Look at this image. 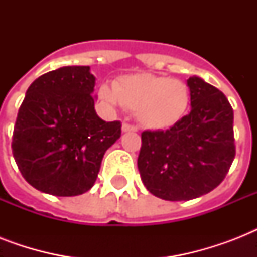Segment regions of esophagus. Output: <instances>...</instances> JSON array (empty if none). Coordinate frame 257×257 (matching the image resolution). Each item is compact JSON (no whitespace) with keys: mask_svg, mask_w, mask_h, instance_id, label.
<instances>
[{"mask_svg":"<svg viewBox=\"0 0 257 257\" xmlns=\"http://www.w3.org/2000/svg\"><path fill=\"white\" fill-rule=\"evenodd\" d=\"M122 132H137V126L128 124V122H124L122 124Z\"/></svg>","mask_w":257,"mask_h":257,"instance_id":"obj_1","label":"esophagus"}]
</instances>
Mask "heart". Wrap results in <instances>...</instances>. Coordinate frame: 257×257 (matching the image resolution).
<instances>
[{"instance_id": "1", "label": "heart", "mask_w": 257, "mask_h": 257, "mask_svg": "<svg viewBox=\"0 0 257 257\" xmlns=\"http://www.w3.org/2000/svg\"><path fill=\"white\" fill-rule=\"evenodd\" d=\"M98 97L106 105H122L136 113L141 125L149 129H168L187 113L191 94L180 80L152 73L122 76L114 84H102Z\"/></svg>"}]
</instances>
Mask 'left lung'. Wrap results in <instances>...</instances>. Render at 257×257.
I'll use <instances>...</instances> for the list:
<instances>
[{"instance_id": "1", "label": "left lung", "mask_w": 257, "mask_h": 257, "mask_svg": "<svg viewBox=\"0 0 257 257\" xmlns=\"http://www.w3.org/2000/svg\"><path fill=\"white\" fill-rule=\"evenodd\" d=\"M191 112L167 131L141 133L137 167L152 195L187 201L213 191L235 159L233 109L203 78L187 80Z\"/></svg>"}]
</instances>
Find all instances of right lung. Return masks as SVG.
<instances>
[{"label": "right lung", "mask_w": 257, "mask_h": 257, "mask_svg": "<svg viewBox=\"0 0 257 257\" xmlns=\"http://www.w3.org/2000/svg\"><path fill=\"white\" fill-rule=\"evenodd\" d=\"M96 78L89 66H62L26 90L14 125L13 157L24 179L53 196H77L93 187L120 121L94 110Z\"/></svg>", "instance_id": "obj_1"}]
</instances>
